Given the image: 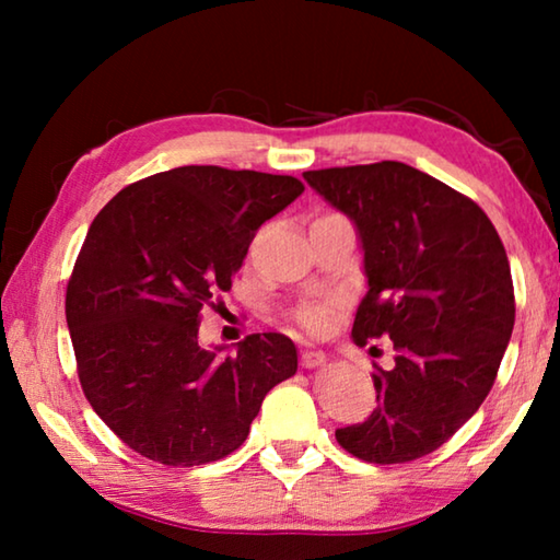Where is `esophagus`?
Returning <instances> with one entry per match:
<instances>
[{
    "label": "esophagus",
    "mask_w": 560,
    "mask_h": 560,
    "mask_svg": "<svg viewBox=\"0 0 560 560\" xmlns=\"http://www.w3.org/2000/svg\"><path fill=\"white\" fill-rule=\"evenodd\" d=\"M326 363L324 350H301V365L303 368H318Z\"/></svg>",
    "instance_id": "esophagus-1"
}]
</instances>
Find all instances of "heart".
Segmentation results:
<instances>
[{
    "instance_id": "1",
    "label": "heart",
    "mask_w": 560,
    "mask_h": 560,
    "mask_svg": "<svg viewBox=\"0 0 560 560\" xmlns=\"http://www.w3.org/2000/svg\"><path fill=\"white\" fill-rule=\"evenodd\" d=\"M336 301L326 299V301H308L293 311V318L299 320L303 328L308 330H324L330 320V314H334Z\"/></svg>"
}]
</instances>
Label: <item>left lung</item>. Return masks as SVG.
Listing matches in <instances>:
<instances>
[{"mask_svg": "<svg viewBox=\"0 0 560 560\" xmlns=\"http://www.w3.org/2000/svg\"><path fill=\"white\" fill-rule=\"evenodd\" d=\"M303 177L363 242L368 293L353 340L390 336L395 348L390 371L373 365V415L336 430V440L373 464L420 459L479 410L497 381L516 316L504 244L467 195L395 160Z\"/></svg>", "mask_w": 560, "mask_h": 560, "instance_id": "obj_1", "label": "left lung"}]
</instances>
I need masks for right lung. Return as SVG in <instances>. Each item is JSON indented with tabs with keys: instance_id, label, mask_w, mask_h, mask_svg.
<instances>
[{
	"instance_id": "obj_1",
	"label": "right lung",
	"mask_w": 560,
	"mask_h": 560,
	"mask_svg": "<svg viewBox=\"0 0 560 560\" xmlns=\"http://www.w3.org/2000/svg\"><path fill=\"white\" fill-rule=\"evenodd\" d=\"M301 192L291 175L185 165L122 187L91 222L66 324L83 395L132 452L167 467L222 459L296 373L283 334L246 336L224 358L197 334L259 226Z\"/></svg>"
}]
</instances>
